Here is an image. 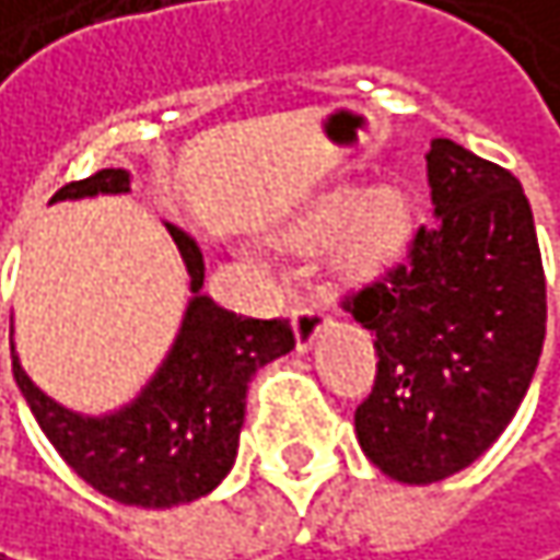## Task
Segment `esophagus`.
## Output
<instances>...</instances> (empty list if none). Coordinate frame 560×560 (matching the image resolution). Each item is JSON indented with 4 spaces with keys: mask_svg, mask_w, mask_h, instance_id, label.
Instances as JSON below:
<instances>
[{
    "mask_svg": "<svg viewBox=\"0 0 560 560\" xmlns=\"http://www.w3.org/2000/svg\"><path fill=\"white\" fill-rule=\"evenodd\" d=\"M327 327H330V317H327L324 304H298L294 307V342H298V352H307Z\"/></svg>",
    "mask_w": 560,
    "mask_h": 560,
    "instance_id": "34e87169",
    "label": "esophagus"
}]
</instances>
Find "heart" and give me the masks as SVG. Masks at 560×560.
<instances>
[{"instance_id":"b5f03b06","label":"heart","mask_w":560,"mask_h":560,"mask_svg":"<svg viewBox=\"0 0 560 560\" xmlns=\"http://www.w3.org/2000/svg\"><path fill=\"white\" fill-rule=\"evenodd\" d=\"M330 230L332 262L346 276L372 279L384 272L410 243V201L394 185L359 188L346 205H327L311 224L314 236H324Z\"/></svg>"}]
</instances>
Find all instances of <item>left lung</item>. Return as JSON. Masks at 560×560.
I'll return each instance as SVG.
<instances>
[{
	"label": "left lung",
	"instance_id": "1",
	"mask_svg": "<svg viewBox=\"0 0 560 560\" xmlns=\"http://www.w3.org/2000/svg\"><path fill=\"white\" fill-rule=\"evenodd\" d=\"M427 178L432 224L346 301L378 352L355 435L400 483L478 462L516 417L545 342V272L520 178L445 137L430 143Z\"/></svg>",
	"mask_w": 560,
	"mask_h": 560
}]
</instances>
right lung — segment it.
<instances>
[{
	"label": "right lung",
	"mask_w": 560,
	"mask_h": 560,
	"mask_svg": "<svg viewBox=\"0 0 560 560\" xmlns=\"http://www.w3.org/2000/svg\"><path fill=\"white\" fill-rule=\"evenodd\" d=\"M128 170H102L63 185L54 201L128 195ZM188 272L176 339L137 397L108 413H79L27 378L12 342V375L37 427L98 493L143 510H170L211 493L236 458L249 378L294 349L288 320H253L218 307L205 291L195 236L166 224Z\"/></svg>",
	"instance_id": "1"
}]
</instances>
